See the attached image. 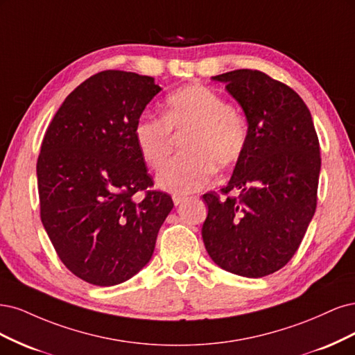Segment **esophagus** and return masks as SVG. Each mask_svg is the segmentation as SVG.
Masks as SVG:
<instances>
[{"mask_svg": "<svg viewBox=\"0 0 355 355\" xmlns=\"http://www.w3.org/2000/svg\"><path fill=\"white\" fill-rule=\"evenodd\" d=\"M186 199H187V198L184 196V194H180V193H174V194H173V200H174L175 207H178V205H181Z\"/></svg>", "mask_w": 355, "mask_h": 355, "instance_id": "1", "label": "esophagus"}]
</instances>
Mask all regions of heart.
<instances>
[{
    "label": "heart",
    "instance_id": "heart-1",
    "mask_svg": "<svg viewBox=\"0 0 355 355\" xmlns=\"http://www.w3.org/2000/svg\"><path fill=\"white\" fill-rule=\"evenodd\" d=\"M175 137L182 156L169 161L157 174V184L175 193H191L207 186L214 166L224 169L242 157L248 125L218 93L203 85H189L171 94L162 118L143 113L135 122L134 139L143 161L161 168L173 153Z\"/></svg>",
    "mask_w": 355,
    "mask_h": 355
}]
</instances>
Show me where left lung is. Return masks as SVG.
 <instances>
[{
  "label": "left lung",
  "mask_w": 355,
  "mask_h": 355,
  "mask_svg": "<svg viewBox=\"0 0 355 355\" xmlns=\"http://www.w3.org/2000/svg\"><path fill=\"white\" fill-rule=\"evenodd\" d=\"M242 106L248 144L223 194H203L205 248L216 266L243 277H264L298 250L317 207L322 159L304 100L264 72L237 69L212 76Z\"/></svg>",
  "instance_id": "obj_1"
}]
</instances>
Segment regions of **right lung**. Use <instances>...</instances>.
Segmentation results:
<instances>
[{
    "label": "right lung",
    "instance_id": "obj_1",
    "mask_svg": "<svg viewBox=\"0 0 355 355\" xmlns=\"http://www.w3.org/2000/svg\"><path fill=\"white\" fill-rule=\"evenodd\" d=\"M161 89L152 76L98 72L64 98L44 135L41 221L66 268L91 284L115 286L139 272L174 207L169 194L147 190L153 180L134 139ZM139 191L146 196L137 202Z\"/></svg>",
    "mask_w": 355,
    "mask_h": 355
}]
</instances>
